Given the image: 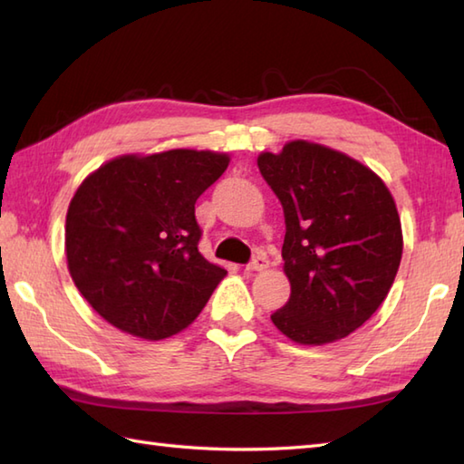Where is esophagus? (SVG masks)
Segmentation results:
<instances>
[{
  "label": "esophagus",
  "instance_id": "34e87169",
  "mask_svg": "<svg viewBox=\"0 0 464 464\" xmlns=\"http://www.w3.org/2000/svg\"><path fill=\"white\" fill-rule=\"evenodd\" d=\"M267 267H269L267 257H265L263 253H259V255H255L253 261H251L245 269H247V271H265Z\"/></svg>",
  "mask_w": 464,
  "mask_h": 464
}]
</instances>
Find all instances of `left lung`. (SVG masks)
I'll return each mask as SVG.
<instances>
[{
  "label": "left lung",
  "mask_w": 464,
  "mask_h": 464,
  "mask_svg": "<svg viewBox=\"0 0 464 464\" xmlns=\"http://www.w3.org/2000/svg\"><path fill=\"white\" fill-rule=\"evenodd\" d=\"M285 213L283 271L291 297L271 321L299 344H327L371 319L402 257L395 199L367 165L295 140L257 157Z\"/></svg>",
  "instance_id": "1"
}]
</instances>
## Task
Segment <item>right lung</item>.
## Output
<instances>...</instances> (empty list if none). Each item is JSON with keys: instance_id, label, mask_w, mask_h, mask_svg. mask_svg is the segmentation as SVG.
Masks as SVG:
<instances>
[{"instance_id": "add662e5", "label": "right lung", "mask_w": 464, "mask_h": 464, "mask_svg": "<svg viewBox=\"0 0 464 464\" xmlns=\"http://www.w3.org/2000/svg\"><path fill=\"white\" fill-rule=\"evenodd\" d=\"M229 155L169 150L120 155L77 187L65 217L75 287L115 329L161 341L197 319L227 271L197 249L195 201Z\"/></svg>"}]
</instances>
